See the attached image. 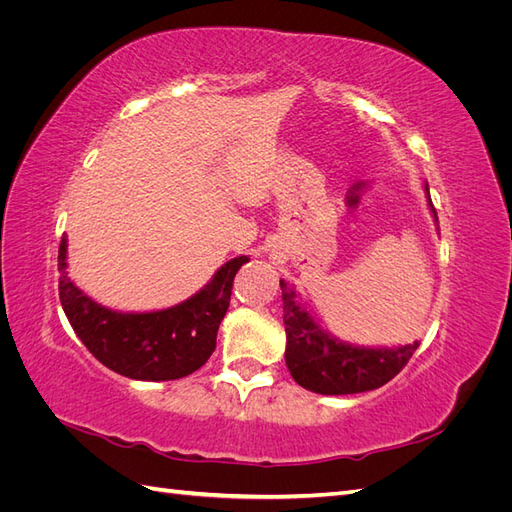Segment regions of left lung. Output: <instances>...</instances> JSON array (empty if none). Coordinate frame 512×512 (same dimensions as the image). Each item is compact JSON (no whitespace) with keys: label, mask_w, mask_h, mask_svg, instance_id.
I'll return each mask as SVG.
<instances>
[{"label":"left lung","mask_w":512,"mask_h":512,"mask_svg":"<svg viewBox=\"0 0 512 512\" xmlns=\"http://www.w3.org/2000/svg\"><path fill=\"white\" fill-rule=\"evenodd\" d=\"M427 200L431 213L433 203ZM286 324V365L294 382L320 395H350L380 389L406 367L418 342L399 348H359L322 331L297 301V292L280 280Z\"/></svg>","instance_id":"1"}]
</instances>
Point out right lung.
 I'll return each instance as SVG.
<instances>
[{"label": "right lung", "mask_w": 512, "mask_h": 512, "mask_svg": "<svg viewBox=\"0 0 512 512\" xmlns=\"http://www.w3.org/2000/svg\"><path fill=\"white\" fill-rule=\"evenodd\" d=\"M68 239L59 243V301L87 350L132 380H177L200 369L215 350L220 322L230 305L232 280L247 256L228 260L194 297L160 312L123 314L91 301L66 273Z\"/></svg>", "instance_id": "add662e5"}]
</instances>
